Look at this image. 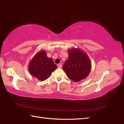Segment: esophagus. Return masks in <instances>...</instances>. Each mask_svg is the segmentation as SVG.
<instances>
[{
	"instance_id": "obj_1",
	"label": "esophagus",
	"mask_w": 124,
	"mask_h": 124,
	"mask_svg": "<svg viewBox=\"0 0 124 124\" xmlns=\"http://www.w3.org/2000/svg\"><path fill=\"white\" fill-rule=\"evenodd\" d=\"M57 67L58 68H61L62 67V65L61 64H58L57 65Z\"/></svg>"
}]
</instances>
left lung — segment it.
<instances>
[{
  "label": "left lung",
  "mask_w": 124,
  "mask_h": 124,
  "mask_svg": "<svg viewBox=\"0 0 124 124\" xmlns=\"http://www.w3.org/2000/svg\"><path fill=\"white\" fill-rule=\"evenodd\" d=\"M68 59L62 68L67 77L74 82H79L87 77L92 68V63L87 54L79 48L69 49Z\"/></svg>",
  "instance_id": "obj_1"
}]
</instances>
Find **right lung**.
I'll use <instances>...</instances> for the list:
<instances>
[{"mask_svg": "<svg viewBox=\"0 0 124 124\" xmlns=\"http://www.w3.org/2000/svg\"><path fill=\"white\" fill-rule=\"evenodd\" d=\"M57 68L52 59L47 57L46 51L41 50L30 61L28 71L32 77L40 81H44Z\"/></svg>", "mask_w": 124, "mask_h": 124, "instance_id": "obj_1", "label": "right lung"}]
</instances>
